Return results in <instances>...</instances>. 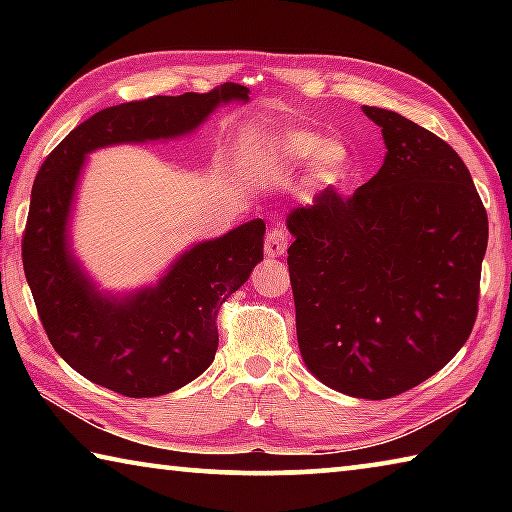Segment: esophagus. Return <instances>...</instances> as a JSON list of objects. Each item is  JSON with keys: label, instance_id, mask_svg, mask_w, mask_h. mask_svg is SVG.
Masks as SVG:
<instances>
[{"label": "esophagus", "instance_id": "obj_1", "mask_svg": "<svg viewBox=\"0 0 512 512\" xmlns=\"http://www.w3.org/2000/svg\"><path fill=\"white\" fill-rule=\"evenodd\" d=\"M289 248V232L284 228H273L268 230L266 241H264V253L268 257H282Z\"/></svg>", "mask_w": 512, "mask_h": 512}]
</instances>
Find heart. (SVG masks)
Instances as JSON below:
<instances>
[{
  "instance_id": "obj_1",
  "label": "heart",
  "mask_w": 512,
  "mask_h": 512,
  "mask_svg": "<svg viewBox=\"0 0 512 512\" xmlns=\"http://www.w3.org/2000/svg\"><path fill=\"white\" fill-rule=\"evenodd\" d=\"M253 155L275 167H302L311 157V183L318 187H336L350 178L354 169L352 146L341 137H325L307 128L271 133L259 142Z\"/></svg>"
}]
</instances>
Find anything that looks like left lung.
Returning a JSON list of instances; mask_svg holds the SVG:
<instances>
[{"label":"left lung","instance_id":"1","mask_svg":"<svg viewBox=\"0 0 512 512\" xmlns=\"http://www.w3.org/2000/svg\"><path fill=\"white\" fill-rule=\"evenodd\" d=\"M386 158L352 196L325 189L287 216L305 366L334 391L388 400L447 366L479 311L488 214L445 140L363 106Z\"/></svg>","mask_w":512,"mask_h":512}]
</instances>
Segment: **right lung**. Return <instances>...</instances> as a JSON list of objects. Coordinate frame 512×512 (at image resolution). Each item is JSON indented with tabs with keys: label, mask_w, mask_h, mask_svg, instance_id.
<instances>
[{
	"label": "right lung",
	"mask_w": 512,
	"mask_h": 512,
	"mask_svg": "<svg viewBox=\"0 0 512 512\" xmlns=\"http://www.w3.org/2000/svg\"><path fill=\"white\" fill-rule=\"evenodd\" d=\"M248 88L223 83L205 94L119 103L76 126L42 162L22 237L24 275L54 350L85 379L126 397L178 391L210 368L219 348L225 298L264 259L262 219L185 250L155 287L106 296L69 248L76 183L85 155L112 144H140L196 131Z\"/></svg>",
	"instance_id": "add662e5"
}]
</instances>
